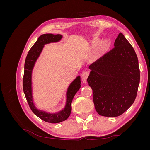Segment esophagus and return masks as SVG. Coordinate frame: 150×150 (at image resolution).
I'll return each instance as SVG.
<instances>
[{
    "mask_svg": "<svg viewBox=\"0 0 150 150\" xmlns=\"http://www.w3.org/2000/svg\"><path fill=\"white\" fill-rule=\"evenodd\" d=\"M89 73L88 71H84V72H83V74H82V78H83V81H84V82H86V79H87L88 77L89 76Z\"/></svg>",
    "mask_w": 150,
    "mask_h": 150,
    "instance_id": "obj_1",
    "label": "esophagus"
}]
</instances>
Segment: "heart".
<instances>
[{
	"mask_svg": "<svg viewBox=\"0 0 150 150\" xmlns=\"http://www.w3.org/2000/svg\"><path fill=\"white\" fill-rule=\"evenodd\" d=\"M106 44H107V42H106Z\"/></svg>",
	"mask_w": 150,
	"mask_h": 150,
	"instance_id": "1",
	"label": "heart"
}]
</instances>
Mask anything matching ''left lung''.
<instances>
[{
    "label": "left lung",
    "instance_id": "8db88e82",
    "mask_svg": "<svg viewBox=\"0 0 150 150\" xmlns=\"http://www.w3.org/2000/svg\"><path fill=\"white\" fill-rule=\"evenodd\" d=\"M114 45L89 66L91 71L87 79L95 109L99 115L107 117L119 116L132 105L140 80L137 54L122 33Z\"/></svg>",
    "mask_w": 150,
    "mask_h": 150
}]
</instances>
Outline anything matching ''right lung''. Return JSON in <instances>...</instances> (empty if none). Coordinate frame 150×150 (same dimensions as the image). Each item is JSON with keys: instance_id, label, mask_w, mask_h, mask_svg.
Listing matches in <instances>:
<instances>
[{"instance_id": "right-lung-1", "label": "right lung", "mask_w": 150, "mask_h": 150, "mask_svg": "<svg viewBox=\"0 0 150 150\" xmlns=\"http://www.w3.org/2000/svg\"><path fill=\"white\" fill-rule=\"evenodd\" d=\"M62 36L60 34H45L39 37L37 41L30 48L27 55L23 77V90L25 98L29 106L34 114L43 121L50 123H58L65 121L70 116L72 107L71 103L76 93L81 88V78L78 76L72 81L67 89L66 93V104L65 108L62 111L56 113H48L38 110L33 103V98L32 94V71L40 52H42L44 45L51 42L59 41Z\"/></svg>"}]
</instances>
